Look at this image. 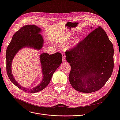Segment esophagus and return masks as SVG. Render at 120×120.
I'll use <instances>...</instances> for the list:
<instances>
[{"mask_svg":"<svg viewBox=\"0 0 120 120\" xmlns=\"http://www.w3.org/2000/svg\"><path fill=\"white\" fill-rule=\"evenodd\" d=\"M62 56H63V62H66V56H65V54L63 53L62 54Z\"/></svg>","mask_w":120,"mask_h":120,"instance_id":"1","label":"esophagus"}]
</instances>
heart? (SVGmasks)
<instances>
[{"mask_svg": "<svg viewBox=\"0 0 120 120\" xmlns=\"http://www.w3.org/2000/svg\"><path fill=\"white\" fill-rule=\"evenodd\" d=\"M81 40V36H77L76 37H75V38L74 39V40H73L72 43L73 45H76L78 43H79L80 42V41Z\"/></svg>", "mask_w": 120, "mask_h": 120, "instance_id": "obj_1", "label": "heart"}]
</instances>
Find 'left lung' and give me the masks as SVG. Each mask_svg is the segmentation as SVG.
<instances>
[{"mask_svg":"<svg viewBox=\"0 0 120 120\" xmlns=\"http://www.w3.org/2000/svg\"><path fill=\"white\" fill-rule=\"evenodd\" d=\"M113 54L112 43L101 27L67 50L66 60L71 67L69 80L72 86L84 93L101 89L112 74Z\"/></svg>","mask_w":120,"mask_h":120,"instance_id":"obj_1","label":"left lung"}]
</instances>
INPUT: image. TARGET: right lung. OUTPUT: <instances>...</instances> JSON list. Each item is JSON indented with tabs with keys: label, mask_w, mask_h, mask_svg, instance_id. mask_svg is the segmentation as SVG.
Segmentation results:
<instances>
[{
	"label": "right lung",
	"mask_w": 120,
	"mask_h": 120,
	"mask_svg": "<svg viewBox=\"0 0 120 120\" xmlns=\"http://www.w3.org/2000/svg\"><path fill=\"white\" fill-rule=\"evenodd\" d=\"M40 31V28L34 25L22 27L14 34L6 50V71L8 76L12 83L19 89L27 92L34 93L45 89L49 83L53 73L62 63V56L61 53L56 52L50 55L43 53L40 58L43 78L38 86L31 90L26 89L20 86L14 79L11 73V65L15 55L19 49L26 46L40 49L44 42L41 35L39 34Z\"/></svg>",
	"instance_id": "add662e5"
}]
</instances>
